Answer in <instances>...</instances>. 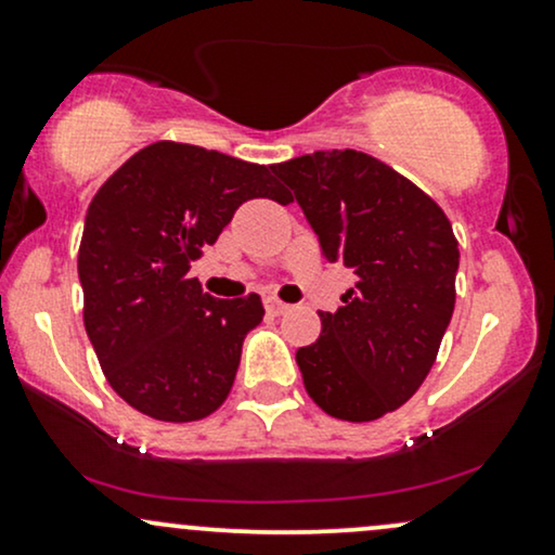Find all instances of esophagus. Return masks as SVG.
I'll list each match as a JSON object with an SVG mask.
<instances>
[{
	"instance_id": "34e87169",
	"label": "esophagus",
	"mask_w": 555,
	"mask_h": 555,
	"mask_svg": "<svg viewBox=\"0 0 555 555\" xmlns=\"http://www.w3.org/2000/svg\"><path fill=\"white\" fill-rule=\"evenodd\" d=\"M266 310H269L271 315H284L286 310H289V305L282 302V299H276V297H269L266 299Z\"/></svg>"
}]
</instances>
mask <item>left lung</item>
Segmentation results:
<instances>
[{
    "mask_svg": "<svg viewBox=\"0 0 555 555\" xmlns=\"http://www.w3.org/2000/svg\"><path fill=\"white\" fill-rule=\"evenodd\" d=\"M323 258L358 276L321 336L297 349L305 391L336 420L371 423L428 378L456 302L460 247L436 201L362 151L273 164Z\"/></svg>",
    "mask_w": 555,
    "mask_h": 555,
    "instance_id": "obj_1",
    "label": "left lung"
}]
</instances>
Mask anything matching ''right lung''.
<instances>
[{"label":"right lung","mask_w":555,"mask_h":555,"mask_svg":"<svg viewBox=\"0 0 555 555\" xmlns=\"http://www.w3.org/2000/svg\"><path fill=\"white\" fill-rule=\"evenodd\" d=\"M271 171L158 140L93 195L78 250L82 323L109 386L143 415L193 423L232 391L263 302L216 299L188 271L245 201L292 203Z\"/></svg>","instance_id":"add662e5"}]
</instances>
